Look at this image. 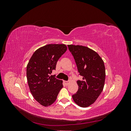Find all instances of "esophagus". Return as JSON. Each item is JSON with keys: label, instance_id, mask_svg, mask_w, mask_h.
<instances>
[{"label": "esophagus", "instance_id": "34e87169", "mask_svg": "<svg viewBox=\"0 0 131 131\" xmlns=\"http://www.w3.org/2000/svg\"><path fill=\"white\" fill-rule=\"evenodd\" d=\"M64 83H65V84H66V85H68L69 84V81H64Z\"/></svg>", "mask_w": 131, "mask_h": 131}]
</instances>
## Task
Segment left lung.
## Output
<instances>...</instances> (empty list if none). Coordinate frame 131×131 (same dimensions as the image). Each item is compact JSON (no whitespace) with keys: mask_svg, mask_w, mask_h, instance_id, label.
<instances>
[{"mask_svg":"<svg viewBox=\"0 0 131 131\" xmlns=\"http://www.w3.org/2000/svg\"><path fill=\"white\" fill-rule=\"evenodd\" d=\"M82 80L77 81L79 89L72 97L76 104L88 107L93 104L103 90L105 69L104 62L94 51L86 46L68 45Z\"/></svg>","mask_w":131,"mask_h":131,"instance_id":"left-lung-1","label":"left lung"}]
</instances>
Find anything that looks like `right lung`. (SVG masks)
<instances>
[{
    "label": "right lung",
    "mask_w": 131,
    "mask_h": 131,
    "mask_svg": "<svg viewBox=\"0 0 131 131\" xmlns=\"http://www.w3.org/2000/svg\"><path fill=\"white\" fill-rule=\"evenodd\" d=\"M67 50L64 44H49L35 51L27 66V78L34 99L47 106L56 100L63 88L62 81L51 75L59 58Z\"/></svg>",
    "instance_id": "1"
}]
</instances>
